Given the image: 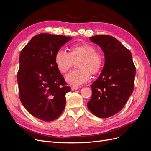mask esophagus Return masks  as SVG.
I'll list each match as a JSON object with an SVG mask.
<instances>
[{
    "label": "esophagus",
    "mask_w": 151,
    "mask_h": 151,
    "mask_svg": "<svg viewBox=\"0 0 151 151\" xmlns=\"http://www.w3.org/2000/svg\"><path fill=\"white\" fill-rule=\"evenodd\" d=\"M79 88V87L78 86H72L71 87V90L72 91H74V90H77Z\"/></svg>",
    "instance_id": "esophagus-1"
}]
</instances>
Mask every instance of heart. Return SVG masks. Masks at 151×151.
Returning <instances> with one entry per match:
<instances>
[{
  "label": "heart",
  "instance_id": "b5f03b06",
  "mask_svg": "<svg viewBox=\"0 0 151 151\" xmlns=\"http://www.w3.org/2000/svg\"><path fill=\"white\" fill-rule=\"evenodd\" d=\"M95 48L88 43L74 44L68 48V53L59 50L55 55V63L58 71L65 74L69 70L73 61L76 62L77 69L65 76L67 83L73 86H80L89 81L91 73H98L103 66V57Z\"/></svg>",
  "mask_w": 151,
  "mask_h": 151
}]
</instances>
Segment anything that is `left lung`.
I'll use <instances>...</instances> for the list:
<instances>
[{"instance_id":"1","label":"left lung","mask_w":151,"mask_h":151,"mask_svg":"<svg viewBox=\"0 0 151 151\" xmlns=\"http://www.w3.org/2000/svg\"><path fill=\"white\" fill-rule=\"evenodd\" d=\"M89 40L101 47L104 65L92 85L88 108L95 116L110 117L119 112L133 92L135 67L131 52L115 38L99 35Z\"/></svg>"}]
</instances>
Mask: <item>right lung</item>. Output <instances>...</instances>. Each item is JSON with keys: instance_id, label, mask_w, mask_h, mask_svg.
<instances>
[{"instance_id": "right-lung-1", "label": "right lung", "mask_w": 151, "mask_h": 151, "mask_svg": "<svg viewBox=\"0 0 151 151\" xmlns=\"http://www.w3.org/2000/svg\"><path fill=\"white\" fill-rule=\"evenodd\" d=\"M71 37L41 33L32 38L19 57L17 83L19 98L35 117L45 122L57 119L70 91L55 63V55Z\"/></svg>"}]
</instances>
